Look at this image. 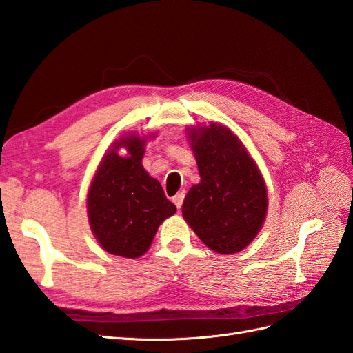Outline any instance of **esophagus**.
<instances>
[{
    "mask_svg": "<svg viewBox=\"0 0 353 353\" xmlns=\"http://www.w3.org/2000/svg\"><path fill=\"white\" fill-rule=\"evenodd\" d=\"M184 197H185V194H184V193H178V194H176V196L172 199V201L175 203V206H176L178 209H181V206H183Z\"/></svg>",
    "mask_w": 353,
    "mask_h": 353,
    "instance_id": "esophagus-1",
    "label": "esophagus"
}]
</instances>
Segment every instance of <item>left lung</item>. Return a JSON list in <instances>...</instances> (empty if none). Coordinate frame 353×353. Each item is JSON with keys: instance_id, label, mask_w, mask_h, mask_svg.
<instances>
[{"instance_id": "8db88e82", "label": "left lung", "mask_w": 353, "mask_h": 353, "mask_svg": "<svg viewBox=\"0 0 353 353\" xmlns=\"http://www.w3.org/2000/svg\"><path fill=\"white\" fill-rule=\"evenodd\" d=\"M200 183L184 199L183 216L209 249L243 250L258 236L268 209L258 165L230 128L210 123L188 132Z\"/></svg>"}]
</instances>
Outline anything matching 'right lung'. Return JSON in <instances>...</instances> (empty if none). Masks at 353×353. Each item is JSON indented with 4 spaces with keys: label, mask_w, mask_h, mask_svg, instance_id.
<instances>
[{
    "label": "right lung",
    "mask_w": 353,
    "mask_h": 353,
    "mask_svg": "<svg viewBox=\"0 0 353 353\" xmlns=\"http://www.w3.org/2000/svg\"><path fill=\"white\" fill-rule=\"evenodd\" d=\"M145 141L137 134L119 138L103 157L87 199L90 227L101 248L130 259L147 252L160 223L176 212L159 181L143 168ZM121 146L126 157L117 153Z\"/></svg>",
    "instance_id": "add662e5"
}]
</instances>
